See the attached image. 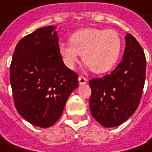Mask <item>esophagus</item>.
<instances>
[{
    "instance_id": "esophagus-1",
    "label": "esophagus",
    "mask_w": 152,
    "mask_h": 152,
    "mask_svg": "<svg viewBox=\"0 0 152 152\" xmlns=\"http://www.w3.org/2000/svg\"><path fill=\"white\" fill-rule=\"evenodd\" d=\"M78 82H79V84L80 85H83V84H86L87 83V79L83 76H79L78 77Z\"/></svg>"
}]
</instances>
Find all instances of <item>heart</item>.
<instances>
[{
  "instance_id": "obj_1",
  "label": "heart",
  "mask_w": 152,
  "mask_h": 152,
  "mask_svg": "<svg viewBox=\"0 0 152 152\" xmlns=\"http://www.w3.org/2000/svg\"><path fill=\"white\" fill-rule=\"evenodd\" d=\"M70 44L59 45L58 51L66 67L73 69L82 60L96 74L108 72L118 62L122 51V39L117 31L87 28L74 32Z\"/></svg>"
}]
</instances>
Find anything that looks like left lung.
<instances>
[{"label":"left lung","instance_id":"1","mask_svg":"<svg viewBox=\"0 0 152 152\" xmlns=\"http://www.w3.org/2000/svg\"><path fill=\"white\" fill-rule=\"evenodd\" d=\"M122 62L102 78H92L91 114L105 127L126 122L140 103L146 79V59L141 45L131 34L125 37Z\"/></svg>","mask_w":152,"mask_h":152}]
</instances>
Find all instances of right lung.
Here are the masks:
<instances>
[{"label":"right lung","mask_w":152,"mask_h":152,"mask_svg":"<svg viewBox=\"0 0 152 152\" xmlns=\"http://www.w3.org/2000/svg\"><path fill=\"white\" fill-rule=\"evenodd\" d=\"M55 28H39L22 38L10 67L15 108L24 119L39 127L58 121L78 86V75L66 67L60 56Z\"/></svg>","instance_id":"right-lung-1"}]
</instances>
